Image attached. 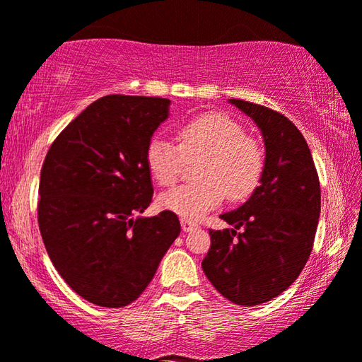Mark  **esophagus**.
Returning a JSON list of instances; mask_svg holds the SVG:
<instances>
[{"instance_id": "34e87169", "label": "esophagus", "mask_w": 362, "mask_h": 362, "mask_svg": "<svg viewBox=\"0 0 362 362\" xmlns=\"http://www.w3.org/2000/svg\"><path fill=\"white\" fill-rule=\"evenodd\" d=\"M181 226H182V231H194L197 228V223H194V221H191V220H186V218H182L181 220Z\"/></svg>"}]
</instances>
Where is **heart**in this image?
<instances>
[{
	"label": "heart",
	"instance_id": "b5f03b06",
	"mask_svg": "<svg viewBox=\"0 0 362 362\" xmlns=\"http://www.w3.org/2000/svg\"><path fill=\"white\" fill-rule=\"evenodd\" d=\"M177 146L155 136L146 148V165L160 186H173L182 162L202 157L194 170L196 182L160 196V205L186 220H200L225 197L243 202L252 196L264 175V148L243 126L223 113H204L186 121L176 132Z\"/></svg>",
	"mask_w": 362,
	"mask_h": 362
}]
</instances>
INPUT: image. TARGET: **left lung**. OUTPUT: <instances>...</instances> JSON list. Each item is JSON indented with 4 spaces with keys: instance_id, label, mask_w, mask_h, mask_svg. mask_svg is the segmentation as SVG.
<instances>
[{
    "instance_id": "8db88e82",
    "label": "left lung",
    "mask_w": 362,
    "mask_h": 362,
    "mask_svg": "<svg viewBox=\"0 0 362 362\" xmlns=\"http://www.w3.org/2000/svg\"><path fill=\"white\" fill-rule=\"evenodd\" d=\"M264 137L260 186L241 207L220 215L231 228L210 230L204 274L221 296L257 305L288 290L308 262L320 215V185L305 139L286 116L230 100Z\"/></svg>"
}]
</instances>
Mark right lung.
I'll return each mask as SVG.
<instances>
[{"label": "right lung", "mask_w": 362, "mask_h": 362, "mask_svg": "<svg viewBox=\"0 0 362 362\" xmlns=\"http://www.w3.org/2000/svg\"><path fill=\"white\" fill-rule=\"evenodd\" d=\"M170 100L107 95L49 147L38 187V226L63 280L86 301L123 308L141 296L180 236L176 214H142L153 187L146 148Z\"/></svg>", "instance_id": "1"}]
</instances>
